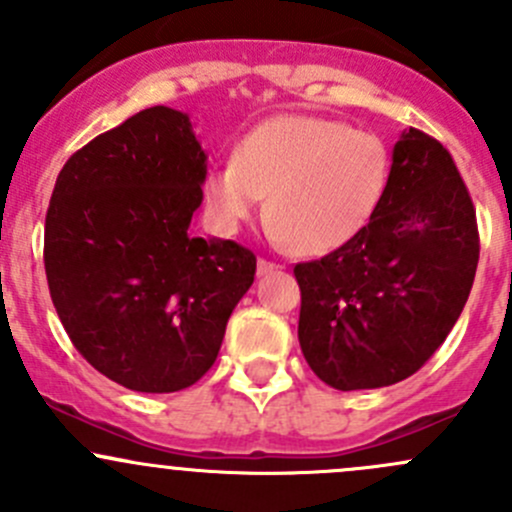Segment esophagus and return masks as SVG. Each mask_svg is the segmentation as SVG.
Returning <instances> with one entry per match:
<instances>
[{
  "label": "esophagus",
  "instance_id": "34e87169",
  "mask_svg": "<svg viewBox=\"0 0 512 512\" xmlns=\"http://www.w3.org/2000/svg\"><path fill=\"white\" fill-rule=\"evenodd\" d=\"M276 263L273 261H268V258H258V263H256V273L258 276H266V273H271V271H276Z\"/></svg>",
  "mask_w": 512,
  "mask_h": 512
}]
</instances>
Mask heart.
<instances>
[{
  "mask_svg": "<svg viewBox=\"0 0 512 512\" xmlns=\"http://www.w3.org/2000/svg\"><path fill=\"white\" fill-rule=\"evenodd\" d=\"M389 175V147L370 130L315 115H278L236 142L231 160L209 167L202 197L221 234H236L268 197L276 239L320 256L367 229Z\"/></svg>",
  "mask_w": 512,
  "mask_h": 512,
  "instance_id": "b5f03b06",
  "label": "heart"
}]
</instances>
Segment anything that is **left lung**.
Masks as SVG:
<instances>
[{
    "label": "left lung",
    "instance_id": "8db88e82",
    "mask_svg": "<svg viewBox=\"0 0 512 512\" xmlns=\"http://www.w3.org/2000/svg\"><path fill=\"white\" fill-rule=\"evenodd\" d=\"M478 251L476 209L449 150L421 130H404L367 229L293 268L298 340L310 370L340 392L412 377L456 325Z\"/></svg>",
    "mask_w": 512,
    "mask_h": 512
}]
</instances>
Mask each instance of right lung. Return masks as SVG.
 Instances as JSON below:
<instances>
[{
  "label": "right lung",
  "instance_id": "1",
  "mask_svg": "<svg viewBox=\"0 0 512 512\" xmlns=\"http://www.w3.org/2000/svg\"><path fill=\"white\" fill-rule=\"evenodd\" d=\"M207 155L179 110L155 105L63 165L44 229L51 300L73 347L133 392L192 387L254 283L256 256L189 231Z\"/></svg>",
  "mask_w": 512,
  "mask_h": 512
}]
</instances>
